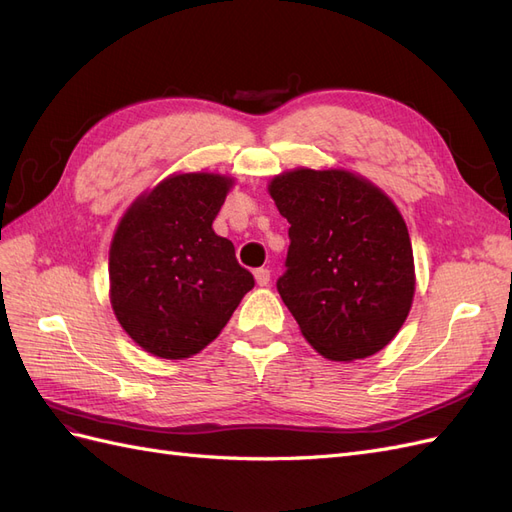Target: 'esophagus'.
<instances>
[{
	"label": "esophagus",
	"instance_id": "1",
	"mask_svg": "<svg viewBox=\"0 0 512 512\" xmlns=\"http://www.w3.org/2000/svg\"><path fill=\"white\" fill-rule=\"evenodd\" d=\"M254 277H256L258 286H267L271 282V271L267 267H260L254 271Z\"/></svg>",
	"mask_w": 512,
	"mask_h": 512
}]
</instances>
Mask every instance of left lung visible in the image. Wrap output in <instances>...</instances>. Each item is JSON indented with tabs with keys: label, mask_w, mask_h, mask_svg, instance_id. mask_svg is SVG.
<instances>
[{
	"label": "left lung",
	"mask_w": 512,
	"mask_h": 512,
	"mask_svg": "<svg viewBox=\"0 0 512 512\" xmlns=\"http://www.w3.org/2000/svg\"><path fill=\"white\" fill-rule=\"evenodd\" d=\"M269 192L288 220L277 292L301 333L331 361L382 350L414 297L410 235L391 198L346 170L299 168Z\"/></svg>",
	"instance_id": "8db88e82"
}]
</instances>
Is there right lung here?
Here are the masks:
<instances>
[{
	"label": "right lung",
	"instance_id": "right-lung-1",
	"mask_svg": "<svg viewBox=\"0 0 512 512\" xmlns=\"http://www.w3.org/2000/svg\"><path fill=\"white\" fill-rule=\"evenodd\" d=\"M230 179L188 173L162 181L123 215L108 258L115 316L162 359H188L220 335L254 275L211 224Z\"/></svg>",
	"mask_w": 512,
	"mask_h": 512
}]
</instances>
